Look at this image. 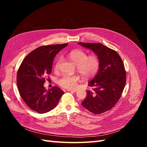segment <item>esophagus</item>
Listing matches in <instances>:
<instances>
[{
  "mask_svg": "<svg viewBox=\"0 0 147 147\" xmlns=\"http://www.w3.org/2000/svg\"><path fill=\"white\" fill-rule=\"evenodd\" d=\"M67 91H71V92H77V90H70V89H68Z\"/></svg>",
  "mask_w": 147,
  "mask_h": 147,
  "instance_id": "esophagus-1",
  "label": "esophagus"
}]
</instances>
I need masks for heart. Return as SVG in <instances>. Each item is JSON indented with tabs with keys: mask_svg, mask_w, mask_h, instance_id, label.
Segmentation results:
<instances>
[{
	"mask_svg": "<svg viewBox=\"0 0 147 147\" xmlns=\"http://www.w3.org/2000/svg\"><path fill=\"white\" fill-rule=\"evenodd\" d=\"M68 57L77 65L78 72L86 79H90L95 77L98 73L100 67L99 57L96 55L88 56V53L82 50H75L69 53ZM62 59L59 57L55 64V70H58ZM80 81L78 75L64 74L58 80L59 85L66 89L75 88Z\"/></svg>",
	"mask_w": 147,
	"mask_h": 147,
	"instance_id": "b5f03b06",
	"label": "heart"
}]
</instances>
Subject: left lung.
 <instances>
[{"mask_svg": "<svg viewBox=\"0 0 147 147\" xmlns=\"http://www.w3.org/2000/svg\"><path fill=\"white\" fill-rule=\"evenodd\" d=\"M78 44L91 49L100 60L98 73L88 84L93 91H86L87 96L82 102L90 112L100 114L112 109L121 97L126 82L125 68L121 57L112 49L100 43Z\"/></svg>", "mask_w": 147, "mask_h": 147, "instance_id": "left-lung-1", "label": "left lung"}]
</instances>
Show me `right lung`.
Here are the masks:
<instances>
[{
  "label": "right lung",
  "mask_w": 147,
  "mask_h": 147,
  "mask_svg": "<svg viewBox=\"0 0 147 147\" xmlns=\"http://www.w3.org/2000/svg\"><path fill=\"white\" fill-rule=\"evenodd\" d=\"M68 43L40 47L31 51L22 62L17 73V86L21 98L29 107L38 113L51 110L64 92L53 86L47 91L43 84L51 73L53 60Z\"/></svg>",
  "instance_id": "obj_1"
}]
</instances>
